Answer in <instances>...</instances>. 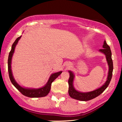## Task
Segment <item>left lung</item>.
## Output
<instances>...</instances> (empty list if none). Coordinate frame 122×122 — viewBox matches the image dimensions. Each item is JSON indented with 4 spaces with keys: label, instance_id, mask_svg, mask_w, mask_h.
<instances>
[{
    "label": "left lung",
    "instance_id": "left-lung-1",
    "mask_svg": "<svg viewBox=\"0 0 122 122\" xmlns=\"http://www.w3.org/2000/svg\"><path fill=\"white\" fill-rule=\"evenodd\" d=\"M99 51L106 55L107 61L108 66H109V71H108L107 80L106 83L101 87L93 91L86 93L80 92H78L75 89L74 86H73V81H74V75L72 71H69V80H68V84H69L68 93H69V96L71 98L81 101H89V100L92 99L93 98H95L99 96L109 86L112 77L113 64L112 59V52L111 48H110L109 46L107 44L106 41H104L103 49H100Z\"/></svg>",
    "mask_w": 122,
    "mask_h": 122
}]
</instances>
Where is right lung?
I'll return each instance as SVG.
<instances>
[{
	"instance_id": "1",
	"label": "right lung",
	"mask_w": 122,
	"mask_h": 122,
	"mask_svg": "<svg viewBox=\"0 0 122 122\" xmlns=\"http://www.w3.org/2000/svg\"><path fill=\"white\" fill-rule=\"evenodd\" d=\"M21 36L18 37L16 39L12 45L11 46V49L10 51L9 52V56H8V72H9V76L10 80L12 84L14 85V86L20 92L21 94L24 95V96L28 97L30 98H38V97H43L47 96L48 93H49L51 91V84L53 81L59 76L60 74L62 73V71H59V72L53 73L50 76L49 80H48V82L45 86L42 88H39V89H30V88H25L22 86H20L19 84L16 83V81H15L14 77L13 76L12 72H11V59H12V56L13 53L14 52L15 48L16 45L19 41V40L20 39Z\"/></svg>"
}]
</instances>
